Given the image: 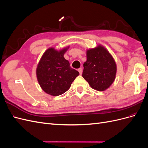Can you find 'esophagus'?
I'll return each mask as SVG.
<instances>
[{
	"instance_id": "1",
	"label": "esophagus",
	"mask_w": 148,
	"mask_h": 148,
	"mask_svg": "<svg viewBox=\"0 0 148 148\" xmlns=\"http://www.w3.org/2000/svg\"><path fill=\"white\" fill-rule=\"evenodd\" d=\"M78 71H79V74L80 75H82V72H83V69H82V68H79V69H78Z\"/></svg>"
}]
</instances>
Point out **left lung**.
<instances>
[{
	"instance_id": "1",
	"label": "left lung",
	"mask_w": 148,
	"mask_h": 148,
	"mask_svg": "<svg viewBox=\"0 0 148 148\" xmlns=\"http://www.w3.org/2000/svg\"><path fill=\"white\" fill-rule=\"evenodd\" d=\"M87 60L83 64V77L90 86L102 91L113 83L117 72V66L112 56L102 46L86 51Z\"/></svg>"
}]
</instances>
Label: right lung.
<instances>
[{
	"mask_svg": "<svg viewBox=\"0 0 148 148\" xmlns=\"http://www.w3.org/2000/svg\"><path fill=\"white\" fill-rule=\"evenodd\" d=\"M69 47L57 51L49 48L43 53L36 69V77L42 90L51 96H59L68 91L79 72L71 68L64 56Z\"/></svg>",
	"mask_w": 148,
	"mask_h": 148,
	"instance_id": "1",
	"label": "right lung"
}]
</instances>
